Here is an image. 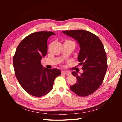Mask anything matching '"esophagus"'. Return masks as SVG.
<instances>
[{"mask_svg": "<svg viewBox=\"0 0 122 122\" xmlns=\"http://www.w3.org/2000/svg\"><path fill=\"white\" fill-rule=\"evenodd\" d=\"M62 73L65 74V75H69L70 74H71V72H69L68 71H62Z\"/></svg>", "mask_w": 122, "mask_h": 122, "instance_id": "1", "label": "esophagus"}]
</instances>
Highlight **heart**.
Listing matches in <instances>:
<instances>
[{"mask_svg": "<svg viewBox=\"0 0 122 122\" xmlns=\"http://www.w3.org/2000/svg\"><path fill=\"white\" fill-rule=\"evenodd\" d=\"M70 41V40H67V41ZM71 42H73V41H71Z\"/></svg>", "mask_w": 122, "mask_h": 122, "instance_id": "obj_1", "label": "heart"}]
</instances>
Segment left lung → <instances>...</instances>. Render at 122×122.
<instances>
[{"mask_svg": "<svg viewBox=\"0 0 122 122\" xmlns=\"http://www.w3.org/2000/svg\"><path fill=\"white\" fill-rule=\"evenodd\" d=\"M62 32L74 38L79 44L80 51L77 59L83 71L81 75L72 72L77 82L70 88L78 96L90 95L102 84L108 68L103 45L97 36L87 30H77Z\"/></svg>", "mask_w": 122, "mask_h": 122, "instance_id": "obj_1", "label": "left lung"}]
</instances>
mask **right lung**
I'll list each match as a JSON object with an SVG mask.
<instances>
[{
    "label": "right lung",
    "instance_id": "1",
    "mask_svg": "<svg viewBox=\"0 0 122 122\" xmlns=\"http://www.w3.org/2000/svg\"><path fill=\"white\" fill-rule=\"evenodd\" d=\"M52 32L33 33L22 40L17 47L13 59L15 75L22 88L29 94L41 97L53 89L55 78L61 75L56 68H43L42 57L47 53V39Z\"/></svg>",
    "mask_w": 122,
    "mask_h": 122
}]
</instances>
